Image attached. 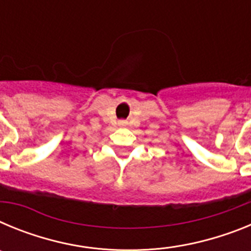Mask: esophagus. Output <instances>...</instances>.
I'll return each instance as SVG.
<instances>
[{
    "label": "esophagus",
    "mask_w": 251,
    "mask_h": 251,
    "mask_svg": "<svg viewBox=\"0 0 251 251\" xmlns=\"http://www.w3.org/2000/svg\"><path fill=\"white\" fill-rule=\"evenodd\" d=\"M122 124H123V122H122Z\"/></svg>",
    "instance_id": "1"
}]
</instances>
